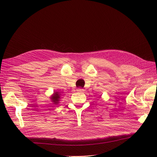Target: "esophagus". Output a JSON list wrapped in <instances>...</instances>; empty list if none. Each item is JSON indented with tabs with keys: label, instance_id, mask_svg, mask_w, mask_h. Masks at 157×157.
<instances>
[{
	"label": "esophagus",
	"instance_id": "esophagus-1",
	"mask_svg": "<svg viewBox=\"0 0 157 157\" xmlns=\"http://www.w3.org/2000/svg\"><path fill=\"white\" fill-rule=\"evenodd\" d=\"M77 91L78 92H83L84 91V90L83 88H78L77 89Z\"/></svg>",
	"mask_w": 157,
	"mask_h": 157
}]
</instances>
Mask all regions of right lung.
Here are the masks:
<instances>
[{"label":"right lung","instance_id":"1","mask_svg":"<svg viewBox=\"0 0 157 157\" xmlns=\"http://www.w3.org/2000/svg\"><path fill=\"white\" fill-rule=\"evenodd\" d=\"M59 98H60V94H59V92H55L53 95L52 97V99L53 102H55V104L58 103V101H59Z\"/></svg>","mask_w":157,"mask_h":157}]
</instances>
